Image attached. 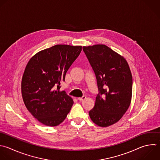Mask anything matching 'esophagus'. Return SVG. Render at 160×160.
<instances>
[{
    "label": "esophagus",
    "mask_w": 160,
    "mask_h": 160,
    "mask_svg": "<svg viewBox=\"0 0 160 160\" xmlns=\"http://www.w3.org/2000/svg\"><path fill=\"white\" fill-rule=\"evenodd\" d=\"M86 96H83L82 97H80V98H78V99L79 100V101H83L84 99H86Z\"/></svg>",
    "instance_id": "34e87169"
}]
</instances>
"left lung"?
Instances as JSON below:
<instances>
[{"label": "left lung", "mask_w": 160, "mask_h": 160, "mask_svg": "<svg viewBox=\"0 0 160 160\" xmlns=\"http://www.w3.org/2000/svg\"><path fill=\"white\" fill-rule=\"evenodd\" d=\"M94 72L99 94L90 118L101 127L109 126L121 119L131 101L132 78L125 58L104 44L83 46Z\"/></svg>", "instance_id": "obj_1"}]
</instances>
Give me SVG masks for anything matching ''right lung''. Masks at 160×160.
I'll use <instances>...</instances> for the list:
<instances>
[{
    "label": "right lung",
    "mask_w": 160,
    "mask_h": 160,
    "mask_svg": "<svg viewBox=\"0 0 160 160\" xmlns=\"http://www.w3.org/2000/svg\"><path fill=\"white\" fill-rule=\"evenodd\" d=\"M81 51V46L58 44L38 52L28 62L21 81L22 96L28 110L41 123L56 126L69 112L73 99L60 91L59 85Z\"/></svg>",
    "instance_id": "right-lung-1"
}]
</instances>
